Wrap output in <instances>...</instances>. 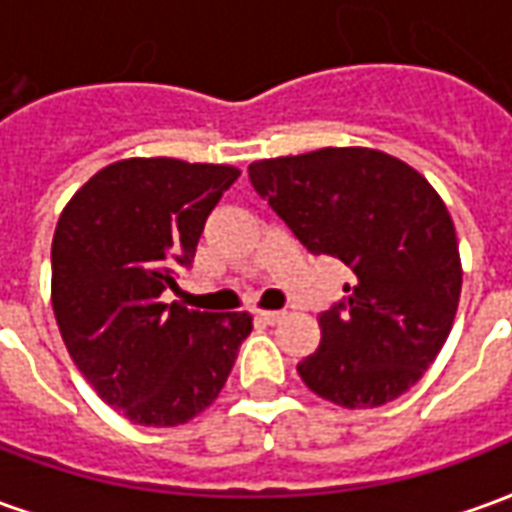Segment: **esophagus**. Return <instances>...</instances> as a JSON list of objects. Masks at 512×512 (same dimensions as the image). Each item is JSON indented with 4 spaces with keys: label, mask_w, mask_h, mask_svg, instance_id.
<instances>
[{
    "label": "esophagus",
    "mask_w": 512,
    "mask_h": 512,
    "mask_svg": "<svg viewBox=\"0 0 512 512\" xmlns=\"http://www.w3.org/2000/svg\"><path fill=\"white\" fill-rule=\"evenodd\" d=\"M257 318L263 323H268V326H274V323H279L285 318V310H260L257 312Z\"/></svg>",
    "instance_id": "1"
}]
</instances>
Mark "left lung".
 <instances>
[{"label": "left lung", "instance_id": "obj_1", "mask_svg": "<svg viewBox=\"0 0 512 512\" xmlns=\"http://www.w3.org/2000/svg\"><path fill=\"white\" fill-rule=\"evenodd\" d=\"M249 180L312 255L354 274L318 315L321 345L299 362L301 381L343 408L403 395L441 351L461 299L455 224L436 189L370 147L266 158L249 164Z\"/></svg>", "mask_w": 512, "mask_h": 512}]
</instances>
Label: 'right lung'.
<instances>
[{"label": "right lung", "mask_w": 512, "mask_h": 512, "mask_svg": "<svg viewBox=\"0 0 512 512\" xmlns=\"http://www.w3.org/2000/svg\"><path fill=\"white\" fill-rule=\"evenodd\" d=\"M227 164L126 158L65 205L51 241V307L73 365L106 406L147 428L194 419L222 392L249 312L164 304L205 219L235 180Z\"/></svg>", "instance_id": "right-lung-1"}]
</instances>
